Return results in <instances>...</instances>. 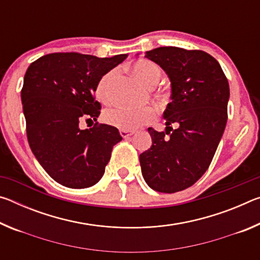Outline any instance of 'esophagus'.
<instances>
[{"mask_svg":"<svg viewBox=\"0 0 260 260\" xmlns=\"http://www.w3.org/2000/svg\"><path fill=\"white\" fill-rule=\"evenodd\" d=\"M133 134H134V132H133V131H125V129H120V135H121L122 138H124V139L128 138V136L133 135Z\"/></svg>","mask_w":260,"mask_h":260,"instance_id":"34e87169","label":"esophagus"}]
</instances>
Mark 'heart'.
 Returning a JSON list of instances; mask_svg holds the SVG:
<instances>
[{
    "label": "heart",
    "instance_id": "1",
    "mask_svg": "<svg viewBox=\"0 0 260 260\" xmlns=\"http://www.w3.org/2000/svg\"><path fill=\"white\" fill-rule=\"evenodd\" d=\"M132 71L144 85L148 87H153L160 80L161 72L156 63L149 59H139L132 65ZM118 74V70L113 69L111 71L100 79L96 85L95 93L98 99L102 103L108 104L113 99L112 86L113 81ZM156 117V110L153 108H143V109H128L124 107H117L109 109L104 113V120L109 125L118 127L120 129L132 131L152 121Z\"/></svg>",
    "mask_w": 260,
    "mask_h": 260
}]
</instances>
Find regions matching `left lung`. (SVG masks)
I'll return each mask as SVG.
<instances>
[{
  "mask_svg": "<svg viewBox=\"0 0 260 260\" xmlns=\"http://www.w3.org/2000/svg\"><path fill=\"white\" fill-rule=\"evenodd\" d=\"M144 57L167 74L172 101L162 113L165 132L148 128L152 144L140 155L141 171L153 190L177 192L192 186L212 161L227 124L230 85L205 51L159 47Z\"/></svg>",
  "mask_w": 260,
  "mask_h": 260,
  "instance_id": "obj_1",
  "label": "left lung"
}]
</instances>
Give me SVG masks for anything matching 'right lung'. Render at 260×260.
I'll return each instance as SVG.
<instances>
[{
    "label": "right lung",
    "instance_id": "right-lung-1",
    "mask_svg": "<svg viewBox=\"0 0 260 260\" xmlns=\"http://www.w3.org/2000/svg\"><path fill=\"white\" fill-rule=\"evenodd\" d=\"M126 57L57 52L40 57L26 71L21 103L30 150L61 186L82 189L98 183L113 146L122 140L113 126L81 129L79 122L98 120L96 85Z\"/></svg>",
    "mask_w": 260,
    "mask_h": 260
}]
</instances>
